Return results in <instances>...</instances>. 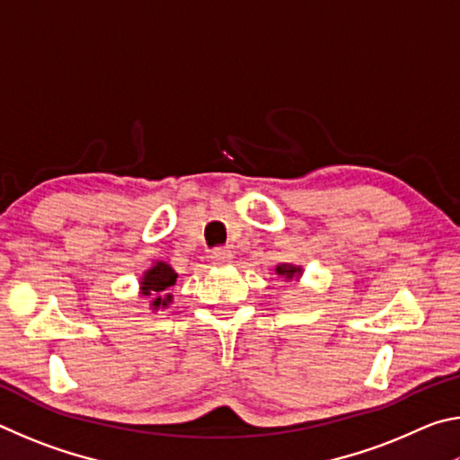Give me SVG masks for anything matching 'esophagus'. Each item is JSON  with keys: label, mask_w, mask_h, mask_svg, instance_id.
<instances>
[{"label": "esophagus", "mask_w": 460, "mask_h": 460, "mask_svg": "<svg viewBox=\"0 0 460 460\" xmlns=\"http://www.w3.org/2000/svg\"><path fill=\"white\" fill-rule=\"evenodd\" d=\"M211 260H213L215 266H227V263L233 260L231 249H227V247H219V249H215L213 255H211Z\"/></svg>", "instance_id": "esophagus-1"}]
</instances>
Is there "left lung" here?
Wrapping results in <instances>:
<instances>
[{
  "label": "left lung",
  "mask_w": 460,
  "mask_h": 460,
  "mask_svg": "<svg viewBox=\"0 0 460 460\" xmlns=\"http://www.w3.org/2000/svg\"><path fill=\"white\" fill-rule=\"evenodd\" d=\"M276 274L282 276L286 282H292V279L298 282L305 270H302V266H294V263H279V266H276Z\"/></svg>",
  "instance_id": "obj_1"
}]
</instances>
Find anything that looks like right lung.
I'll use <instances>...</instances> for the list:
<instances>
[{
  "instance_id": "obj_1",
  "label": "right lung",
  "mask_w": 460,
  "mask_h": 460,
  "mask_svg": "<svg viewBox=\"0 0 460 460\" xmlns=\"http://www.w3.org/2000/svg\"><path fill=\"white\" fill-rule=\"evenodd\" d=\"M178 274L172 266L162 260L152 261V266L144 271L139 278V296L150 298V308L160 310L168 308L170 302L174 300L172 290L176 288Z\"/></svg>"
}]
</instances>
